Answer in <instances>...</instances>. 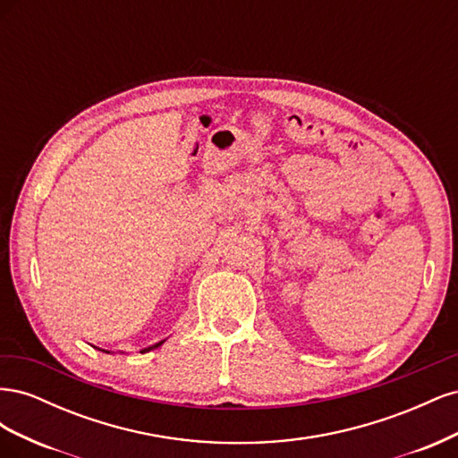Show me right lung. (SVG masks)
<instances>
[{
	"label": "right lung",
	"instance_id": "obj_1",
	"mask_svg": "<svg viewBox=\"0 0 458 458\" xmlns=\"http://www.w3.org/2000/svg\"><path fill=\"white\" fill-rule=\"evenodd\" d=\"M162 344H164V340L158 342V344H155V345H150V348H145L141 353H147V352H150V350H155V348H158V345H162ZM101 352H105V350H101ZM105 353H110V352H105Z\"/></svg>",
	"mask_w": 458,
	"mask_h": 458
}]
</instances>
